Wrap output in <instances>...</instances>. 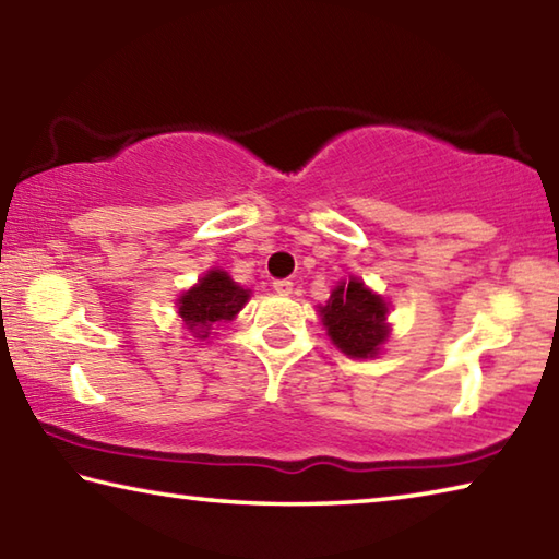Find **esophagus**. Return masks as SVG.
Returning <instances> with one entry per match:
<instances>
[{
    "instance_id": "esophagus-1",
    "label": "esophagus",
    "mask_w": 559,
    "mask_h": 559,
    "mask_svg": "<svg viewBox=\"0 0 559 559\" xmlns=\"http://www.w3.org/2000/svg\"><path fill=\"white\" fill-rule=\"evenodd\" d=\"M273 290H276L278 296H288V293L293 290V281H288V278H278V281H273Z\"/></svg>"
}]
</instances>
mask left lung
<instances>
[{
  "mask_svg": "<svg viewBox=\"0 0 559 559\" xmlns=\"http://www.w3.org/2000/svg\"><path fill=\"white\" fill-rule=\"evenodd\" d=\"M333 343L349 357H372L386 337V302L353 278L330 293L320 310Z\"/></svg>",
  "mask_w": 559,
  "mask_h": 559,
  "instance_id": "1",
  "label": "left lung"
}]
</instances>
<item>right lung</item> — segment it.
<instances>
[{
  "label": "right lung",
  "instance_id": "obj_1",
  "mask_svg": "<svg viewBox=\"0 0 559 559\" xmlns=\"http://www.w3.org/2000/svg\"><path fill=\"white\" fill-rule=\"evenodd\" d=\"M246 300H249V290L236 286L224 271H210L179 298V316L197 337L204 340L210 335L206 330L222 320H231Z\"/></svg>",
  "mask_w": 559,
  "mask_h": 559
}]
</instances>
